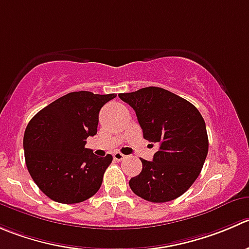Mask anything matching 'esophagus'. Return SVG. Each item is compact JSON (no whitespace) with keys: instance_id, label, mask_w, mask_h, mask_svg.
I'll return each instance as SVG.
<instances>
[{"instance_id":"obj_1","label":"esophagus","mask_w":249,"mask_h":249,"mask_svg":"<svg viewBox=\"0 0 249 249\" xmlns=\"http://www.w3.org/2000/svg\"><path fill=\"white\" fill-rule=\"evenodd\" d=\"M125 158H126V157H125L124 154L120 153V152H115V153H113V159H114V160L122 161V160H124Z\"/></svg>"}]
</instances>
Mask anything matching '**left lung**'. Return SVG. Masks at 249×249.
Here are the masks:
<instances>
[{"mask_svg": "<svg viewBox=\"0 0 249 249\" xmlns=\"http://www.w3.org/2000/svg\"><path fill=\"white\" fill-rule=\"evenodd\" d=\"M119 97L136 113L143 139L159 144L153 160L141 159L142 171L130 178V189L153 203L178 198L198 178L208 154L203 117L189 101L156 86Z\"/></svg>", "mask_w": 249, "mask_h": 249, "instance_id": "left-lung-1", "label": "left lung"}]
</instances>
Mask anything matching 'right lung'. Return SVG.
Segmentation results:
<instances>
[{
  "mask_svg": "<svg viewBox=\"0 0 249 249\" xmlns=\"http://www.w3.org/2000/svg\"><path fill=\"white\" fill-rule=\"evenodd\" d=\"M115 96L67 93L29 122L23 140L26 168L48 198L80 203L100 190L113 157L95 156L85 144L89 136L97 134L101 108Z\"/></svg>",
  "mask_w": 249,
  "mask_h": 249,
  "instance_id": "obj_1",
  "label": "right lung"
}]
</instances>
